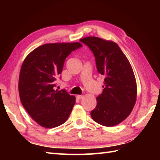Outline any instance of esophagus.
<instances>
[{
	"instance_id": "34e87169",
	"label": "esophagus",
	"mask_w": 160,
	"mask_h": 160,
	"mask_svg": "<svg viewBox=\"0 0 160 160\" xmlns=\"http://www.w3.org/2000/svg\"><path fill=\"white\" fill-rule=\"evenodd\" d=\"M76 98H78V100H80V99H82V98H84V96H82V95H78Z\"/></svg>"
}]
</instances>
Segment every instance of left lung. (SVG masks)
Wrapping results in <instances>:
<instances>
[{
  "mask_svg": "<svg viewBox=\"0 0 160 160\" xmlns=\"http://www.w3.org/2000/svg\"><path fill=\"white\" fill-rule=\"evenodd\" d=\"M93 52L98 73L104 78L102 93L91 111L93 120L105 127H113L127 118L136 102L137 84L127 56L116 43L98 37L80 40Z\"/></svg>",
  "mask_w": 160,
  "mask_h": 160,
  "instance_id": "8db88e82",
  "label": "left lung"
}]
</instances>
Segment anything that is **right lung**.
I'll return each mask as SVG.
<instances>
[{
    "label": "right lung",
    "mask_w": 160,
    "mask_h": 160,
    "mask_svg": "<svg viewBox=\"0 0 160 160\" xmlns=\"http://www.w3.org/2000/svg\"><path fill=\"white\" fill-rule=\"evenodd\" d=\"M82 47L80 42L45 44L33 50L20 69L18 91L27 112L39 125L52 128L67 121L76 98L54 90L66 58Z\"/></svg>",
    "instance_id": "obj_1"
}]
</instances>
